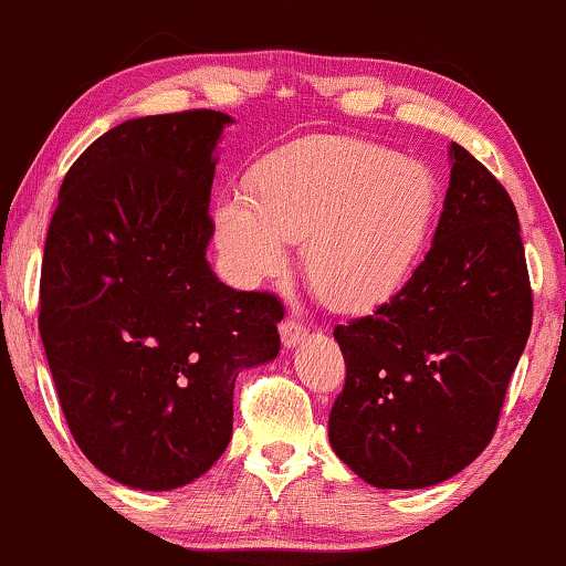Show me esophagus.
Segmentation results:
<instances>
[{"instance_id":"34e87169","label":"esophagus","mask_w":566,"mask_h":566,"mask_svg":"<svg viewBox=\"0 0 566 566\" xmlns=\"http://www.w3.org/2000/svg\"><path fill=\"white\" fill-rule=\"evenodd\" d=\"M280 336H282V344L286 348H297L300 344H305L307 331H305V325H300V323H294V321H284L280 325Z\"/></svg>"}]
</instances>
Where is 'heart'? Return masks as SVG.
<instances>
[{
  "mask_svg": "<svg viewBox=\"0 0 566 566\" xmlns=\"http://www.w3.org/2000/svg\"><path fill=\"white\" fill-rule=\"evenodd\" d=\"M228 192L214 212L220 253L241 286L302 266L333 310L364 315L402 294L423 264L441 218V187L426 164L356 138L284 148Z\"/></svg>",
  "mask_w": 566,
  "mask_h": 566,
  "instance_id": "1",
  "label": "heart"
}]
</instances>
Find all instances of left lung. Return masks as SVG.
<instances>
[{"instance_id": "obj_1", "label": "left lung", "mask_w": 566, "mask_h": 566, "mask_svg": "<svg viewBox=\"0 0 566 566\" xmlns=\"http://www.w3.org/2000/svg\"><path fill=\"white\" fill-rule=\"evenodd\" d=\"M426 261L389 305L336 325L346 385L336 457L379 490L439 484L484 451L531 333L533 300L515 205L459 146Z\"/></svg>"}]
</instances>
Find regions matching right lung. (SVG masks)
<instances>
[{"mask_svg": "<svg viewBox=\"0 0 566 566\" xmlns=\"http://www.w3.org/2000/svg\"><path fill=\"white\" fill-rule=\"evenodd\" d=\"M214 109L125 120L71 166L45 238L41 338L71 436L133 490L202 476L233 436L243 369L280 354L282 302L207 261Z\"/></svg>", "mask_w": 566, "mask_h": 566, "instance_id": "obj_1", "label": "right lung"}]
</instances>
